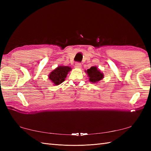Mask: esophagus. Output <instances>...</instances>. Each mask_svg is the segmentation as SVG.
I'll list each match as a JSON object with an SVG mask.
<instances>
[{"instance_id":"34e87169","label":"esophagus","mask_w":151,"mask_h":151,"mask_svg":"<svg viewBox=\"0 0 151 151\" xmlns=\"http://www.w3.org/2000/svg\"><path fill=\"white\" fill-rule=\"evenodd\" d=\"M75 68H78V69L81 68V67H82L81 63H76L75 65Z\"/></svg>"}]
</instances>
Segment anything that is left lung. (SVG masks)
<instances>
[{"mask_svg": "<svg viewBox=\"0 0 151 151\" xmlns=\"http://www.w3.org/2000/svg\"><path fill=\"white\" fill-rule=\"evenodd\" d=\"M86 74H88L89 81L93 83V84H97L99 81L104 78V74L96 66H92L91 68L88 69L87 70H85Z\"/></svg>", "mask_w": 151, "mask_h": 151, "instance_id": "8db88e82", "label": "left lung"}]
</instances>
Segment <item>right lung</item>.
Segmentation results:
<instances>
[{"mask_svg": "<svg viewBox=\"0 0 151 151\" xmlns=\"http://www.w3.org/2000/svg\"><path fill=\"white\" fill-rule=\"evenodd\" d=\"M71 68L69 66L59 65L56 68L50 72L49 75V78L52 82L54 85L58 86L65 81L67 75Z\"/></svg>", "mask_w": 151, "mask_h": 151, "instance_id": "right-lung-1", "label": "right lung"}]
</instances>
